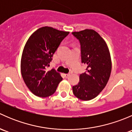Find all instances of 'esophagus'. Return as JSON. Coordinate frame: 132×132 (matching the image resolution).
<instances>
[{
  "instance_id": "1",
  "label": "esophagus",
  "mask_w": 132,
  "mask_h": 132,
  "mask_svg": "<svg viewBox=\"0 0 132 132\" xmlns=\"http://www.w3.org/2000/svg\"><path fill=\"white\" fill-rule=\"evenodd\" d=\"M70 75V73H65L64 74V76H65V77H66V78H68V77Z\"/></svg>"
}]
</instances>
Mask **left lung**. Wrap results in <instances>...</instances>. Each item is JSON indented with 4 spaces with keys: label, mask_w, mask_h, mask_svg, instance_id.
<instances>
[{
    "label": "left lung",
    "mask_w": 132,
    "mask_h": 132,
    "mask_svg": "<svg viewBox=\"0 0 132 132\" xmlns=\"http://www.w3.org/2000/svg\"><path fill=\"white\" fill-rule=\"evenodd\" d=\"M80 44L81 59L87 65L80 75V81L73 86L74 95L82 100H91L105 88L112 70V62L107 43L95 30L85 29L73 32Z\"/></svg>",
    "instance_id": "1"
}]
</instances>
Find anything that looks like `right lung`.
Listing matches in <instances>:
<instances>
[{"mask_svg": "<svg viewBox=\"0 0 132 132\" xmlns=\"http://www.w3.org/2000/svg\"><path fill=\"white\" fill-rule=\"evenodd\" d=\"M68 34L69 32L43 27L27 41L21 59V73L25 84L34 95L42 98L52 95L62 80L59 73L54 69L47 71L46 68Z\"/></svg>", "mask_w": 132, "mask_h": 132, "instance_id": "add662e5", "label": "right lung"}]
</instances>
